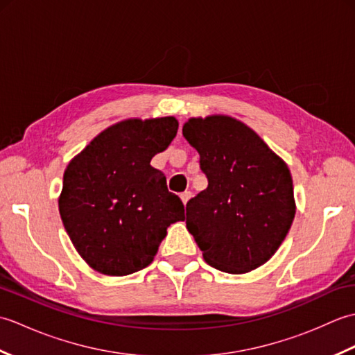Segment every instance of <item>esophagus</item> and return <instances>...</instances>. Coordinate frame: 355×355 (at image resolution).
Here are the masks:
<instances>
[{
	"label": "esophagus",
	"instance_id": "34e87169",
	"mask_svg": "<svg viewBox=\"0 0 355 355\" xmlns=\"http://www.w3.org/2000/svg\"><path fill=\"white\" fill-rule=\"evenodd\" d=\"M192 197V192H189V191H186V192H183L182 195H180V198H182V201H183V205H186L187 201H189V198Z\"/></svg>",
	"mask_w": 355,
	"mask_h": 355
}]
</instances>
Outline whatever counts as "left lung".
<instances>
[{"label": "left lung", "instance_id": "obj_1", "mask_svg": "<svg viewBox=\"0 0 355 355\" xmlns=\"http://www.w3.org/2000/svg\"><path fill=\"white\" fill-rule=\"evenodd\" d=\"M207 187L186 205V225L205 261L225 273L266 263L288 233L296 206L288 166L247 125L227 116L191 119Z\"/></svg>", "mask_w": 355, "mask_h": 355}]
</instances>
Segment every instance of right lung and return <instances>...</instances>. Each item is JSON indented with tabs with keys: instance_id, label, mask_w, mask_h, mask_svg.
<instances>
[{
	"instance_id": "add662e5",
	"label": "right lung",
	"mask_w": 355,
	"mask_h": 355,
	"mask_svg": "<svg viewBox=\"0 0 355 355\" xmlns=\"http://www.w3.org/2000/svg\"><path fill=\"white\" fill-rule=\"evenodd\" d=\"M173 117L130 119L101 132L64 173L59 214L89 267L125 276L148 267L184 206L150 160L171 145Z\"/></svg>"
}]
</instances>
